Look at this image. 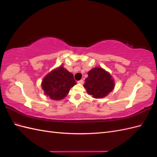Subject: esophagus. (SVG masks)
Segmentation results:
<instances>
[{"mask_svg":"<svg viewBox=\"0 0 157 157\" xmlns=\"http://www.w3.org/2000/svg\"><path fill=\"white\" fill-rule=\"evenodd\" d=\"M78 84H83V83H84V80H78V81L77 82Z\"/></svg>","mask_w":157,"mask_h":157,"instance_id":"esophagus-1","label":"esophagus"}]
</instances>
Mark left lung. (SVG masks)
<instances>
[{"mask_svg": "<svg viewBox=\"0 0 157 157\" xmlns=\"http://www.w3.org/2000/svg\"><path fill=\"white\" fill-rule=\"evenodd\" d=\"M84 88L89 95L96 99L105 98L115 88V80L111 74L101 67H94L88 72Z\"/></svg>", "mask_w": 157, "mask_h": 157, "instance_id": "left-lung-1", "label": "left lung"}]
</instances>
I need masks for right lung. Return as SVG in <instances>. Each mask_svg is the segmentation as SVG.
Returning <instances> with one entry per match:
<instances>
[{"label": "right lung", "mask_w": 157, "mask_h": 157, "mask_svg": "<svg viewBox=\"0 0 157 157\" xmlns=\"http://www.w3.org/2000/svg\"><path fill=\"white\" fill-rule=\"evenodd\" d=\"M77 82L73 75L63 66L60 65L44 77L41 83L42 89L47 97L53 100H61L69 94L70 89Z\"/></svg>", "instance_id": "obj_1"}]
</instances>
